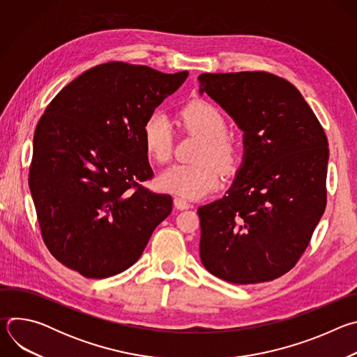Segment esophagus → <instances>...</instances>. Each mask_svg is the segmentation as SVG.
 I'll use <instances>...</instances> for the list:
<instances>
[{
  "label": "esophagus",
  "instance_id": "34e87169",
  "mask_svg": "<svg viewBox=\"0 0 357 357\" xmlns=\"http://www.w3.org/2000/svg\"><path fill=\"white\" fill-rule=\"evenodd\" d=\"M174 205L176 209L179 211H183V209H189L190 208V203L186 200V199H182V197H175L174 199Z\"/></svg>",
  "mask_w": 357,
  "mask_h": 357
}]
</instances>
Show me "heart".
Returning a JSON list of instances; mask_svg holds the SVG:
<instances>
[{"instance_id":"obj_1","label":"heart","mask_w":357,"mask_h":357,"mask_svg":"<svg viewBox=\"0 0 357 357\" xmlns=\"http://www.w3.org/2000/svg\"><path fill=\"white\" fill-rule=\"evenodd\" d=\"M185 127L203 138L197 154L199 164L174 165L158 178L162 190L193 199L213 190L220 183V169L230 171L238 157L237 144L226 134L227 121L222 112L209 101L196 100L181 112ZM142 141L146 155L157 164L172 157L174 134L168 117L154 112L142 126Z\"/></svg>"}]
</instances>
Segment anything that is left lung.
<instances>
[{
    "label": "left lung",
    "instance_id": "left-lung-1",
    "mask_svg": "<svg viewBox=\"0 0 357 357\" xmlns=\"http://www.w3.org/2000/svg\"><path fill=\"white\" fill-rule=\"evenodd\" d=\"M244 131V161L226 195L197 209L200 260L231 284L273 281L307 250L326 208V134L288 80L268 72L202 73Z\"/></svg>",
    "mask_w": 357,
    "mask_h": 357
}]
</instances>
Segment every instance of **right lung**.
I'll return each mask as SVG.
<instances>
[{"label":"right lung","instance_id":"right-lung-1","mask_svg":"<svg viewBox=\"0 0 357 357\" xmlns=\"http://www.w3.org/2000/svg\"><path fill=\"white\" fill-rule=\"evenodd\" d=\"M188 77L142 65H97L47 105L33 135L29 188L42 240L86 278L123 273L172 212L154 193L142 126Z\"/></svg>","mask_w":357,"mask_h":357}]
</instances>
